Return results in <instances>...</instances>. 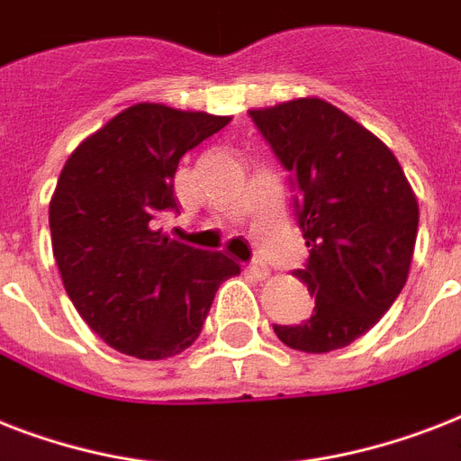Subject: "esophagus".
Listing matches in <instances>:
<instances>
[{"label": "esophagus", "instance_id": "1", "mask_svg": "<svg viewBox=\"0 0 461 461\" xmlns=\"http://www.w3.org/2000/svg\"><path fill=\"white\" fill-rule=\"evenodd\" d=\"M249 273H251L256 280L263 282V280H267V277H270V267H267L266 263L256 260V263H251V266H249Z\"/></svg>", "mask_w": 461, "mask_h": 461}]
</instances>
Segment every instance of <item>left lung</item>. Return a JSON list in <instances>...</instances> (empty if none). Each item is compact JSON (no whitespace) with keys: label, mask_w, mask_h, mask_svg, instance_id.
I'll return each mask as SVG.
<instances>
[{"label":"left lung","mask_w":461,"mask_h":461,"mask_svg":"<svg viewBox=\"0 0 461 461\" xmlns=\"http://www.w3.org/2000/svg\"><path fill=\"white\" fill-rule=\"evenodd\" d=\"M251 119L292 172L311 258L296 277L315 296L302 325H275L292 349L325 354L366 335L400 296L419 201L383 140L322 97L253 107Z\"/></svg>","instance_id":"1"}]
</instances>
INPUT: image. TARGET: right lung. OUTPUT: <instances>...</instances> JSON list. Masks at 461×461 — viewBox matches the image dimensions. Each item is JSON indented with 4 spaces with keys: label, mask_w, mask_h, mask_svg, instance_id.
Masks as SVG:
<instances>
[{
    "label": "right lung",
    "mask_w": 461,
    "mask_h": 461,
    "mask_svg": "<svg viewBox=\"0 0 461 461\" xmlns=\"http://www.w3.org/2000/svg\"><path fill=\"white\" fill-rule=\"evenodd\" d=\"M230 122L139 103L68 155L50 201L54 260L76 311L112 349L176 357L201 335L217 287L241 273L227 253L153 230L176 208L179 159Z\"/></svg>",
    "instance_id": "1"
}]
</instances>
